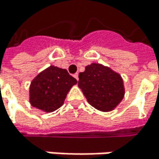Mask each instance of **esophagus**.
Wrapping results in <instances>:
<instances>
[{
	"label": "esophagus",
	"instance_id": "34e87169",
	"mask_svg": "<svg viewBox=\"0 0 159 159\" xmlns=\"http://www.w3.org/2000/svg\"><path fill=\"white\" fill-rule=\"evenodd\" d=\"M74 76H75V79L78 81V79H79V78H78V74H75V75Z\"/></svg>",
	"mask_w": 159,
	"mask_h": 159
}]
</instances>
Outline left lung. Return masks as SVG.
<instances>
[{"mask_svg":"<svg viewBox=\"0 0 159 159\" xmlns=\"http://www.w3.org/2000/svg\"><path fill=\"white\" fill-rule=\"evenodd\" d=\"M78 86L95 109L113 111L123 99L125 88L120 74L100 63H91L79 74Z\"/></svg>","mask_w":159,"mask_h":159,"instance_id":"obj_1","label":"left lung"}]
</instances>
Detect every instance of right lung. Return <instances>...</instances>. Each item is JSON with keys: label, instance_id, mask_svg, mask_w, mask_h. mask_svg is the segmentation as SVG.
I'll return each instance as SVG.
<instances>
[{"label": "right lung", "instance_id": "add662e5", "mask_svg": "<svg viewBox=\"0 0 159 159\" xmlns=\"http://www.w3.org/2000/svg\"><path fill=\"white\" fill-rule=\"evenodd\" d=\"M77 81L66 69L49 66L32 80L29 86V102L44 112H52L62 106L66 96Z\"/></svg>", "mask_w": 159, "mask_h": 159}]
</instances>
